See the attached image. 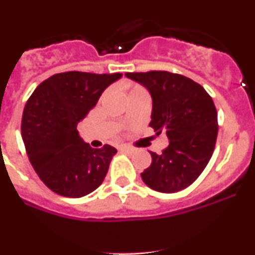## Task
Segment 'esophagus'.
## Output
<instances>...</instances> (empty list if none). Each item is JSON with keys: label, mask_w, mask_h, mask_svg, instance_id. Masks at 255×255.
I'll use <instances>...</instances> for the list:
<instances>
[{"label": "esophagus", "mask_w": 255, "mask_h": 255, "mask_svg": "<svg viewBox=\"0 0 255 255\" xmlns=\"http://www.w3.org/2000/svg\"><path fill=\"white\" fill-rule=\"evenodd\" d=\"M120 149H121V152H125V153L132 152V148H129V147H121Z\"/></svg>", "instance_id": "obj_1"}]
</instances>
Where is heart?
<instances>
[{
	"label": "heart",
	"mask_w": 255,
	"mask_h": 255,
	"mask_svg": "<svg viewBox=\"0 0 255 255\" xmlns=\"http://www.w3.org/2000/svg\"><path fill=\"white\" fill-rule=\"evenodd\" d=\"M125 89L128 91V96H131V94H135V93H140V92H145V89L139 87V85L125 84Z\"/></svg>",
	"instance_id": "b5f03b06"
}]
</instances>
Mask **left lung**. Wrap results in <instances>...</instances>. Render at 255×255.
Wrapping results in <instances>:
<instances>
[{"mask_svg":"<svg viewBox=\"0 0 255 255\" xmlns=\"http://www.w3.org/2000/svg\"><path fill=\"white\" fill-rule=\"evenodd\" d=\"M147 88L152 97L149 126L166 132L168 147L141 172L150 189L176 193L191 185L203 172L217 139V111L204 88L186 76L168 71L126 73Z\"/></svg>","mask_w":255,"mask_h":255,"instance_id":"obj_1","label":"left lung"}]
</instances>
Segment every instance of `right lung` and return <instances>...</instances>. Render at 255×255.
Here are the masks:
<instances>
[{"label": "right lung", "mask_w": 255, "mask_h": 255, "mask_svg": "<svg viewBox=\"0 0 255 255\" xmlns=\"http://www.w3.org/2000/svg\"><path fill=\"white\" fill-rule=\"evenodd\" d=\"M123 74L67 71L40 83L26 102L21 136L29 161L56 194L82 198L103 182L116 148L94 149L76 126Z\"/></svg>", "instance_id": "obj_1"}]
</instances>
